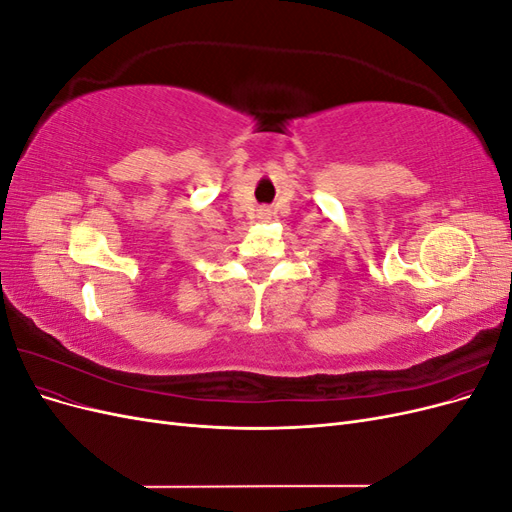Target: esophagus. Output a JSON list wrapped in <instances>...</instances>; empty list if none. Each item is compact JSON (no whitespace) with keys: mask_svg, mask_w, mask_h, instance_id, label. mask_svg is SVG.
Instances as JSON below:
<instances>
[{"mask_svg":"<svg viewBox=\"0 0 512 512\" xmlns=\"http://www.w3.org/2000/svg\"><path fill=\"white\" fill-rule=\"evenodd\" d=\"M256 218H258L260 222H267V220L271 218V209H267V207H260V209L256 211Z\"/></svg>","mask_w":512,"mask_h":512,"instance_id":"obj_1","label":"esophagus"}]
</instances>
